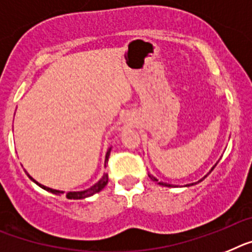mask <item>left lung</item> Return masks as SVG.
<instances>
[{
	"label": "left lung",
	"mask_w": 252,
	"mask_h": 252,
	"mask_svg": "<svg viewBox=\"0 0 252 252\" xmlns=\"http://www.w3.org/2000/svg\"><path fill=\"white\" fill-rule=\"evenodd\" d=\"M214 167H216V166H214ZM214 167H213V168H214ZM213 168H212V170H213ZM212 170H211V171H212ZM150 178L152 179L153 181H158V180H157V179L153 178L152 175H150ZM204 178H205V176H204ZM204 178H203V179H204ZM203 179H202V180H203ZM202 180H200V181H202ZM158 184H159V185H165V187H171V185H170V184H165V183H158ZM191 185H192V184H191Z\"/></svg>",
	"instance_id": "left-lung-1"
}]
</instances>
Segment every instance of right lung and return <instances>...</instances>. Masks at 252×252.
Segmentation results:
<instances>
[{
  "label": "right lung",
  "instance_id": "add662e5",
  "mask_svg": "<svg viewBox=\"0 0 252 252\" xmlns=\"http://www.w3.org/2000/svg\"><path fill=\"white\" fill-rule=\"evenodd\" d=\"M109 155H110V150L108 151V153H106V157H105V165H106V163H108V161H109ZM28 176H29V178L32 179V180L34 181V183H36V181H35L34 179H32V176H30V175H28ZM108 180H109L108 174H104V176H102L101 180H100L99 183H96L95 185H94V187H91V188H90V189H87V190H84V191H73V192L69 191V192H65V198H67V199H84V198H87V196L93 195V194H95V192H99L100 190L104 189L105 185L108 184ZM36 184H38V185L40 188H43V189L48 190V191H50V192H53V194H63V191H60V190L50 189V188L44 187V185H41V184H39V183H36Z\"/></svg>",
  "mask_w": 252,
  "mask_h": 252
}]
</instances>
